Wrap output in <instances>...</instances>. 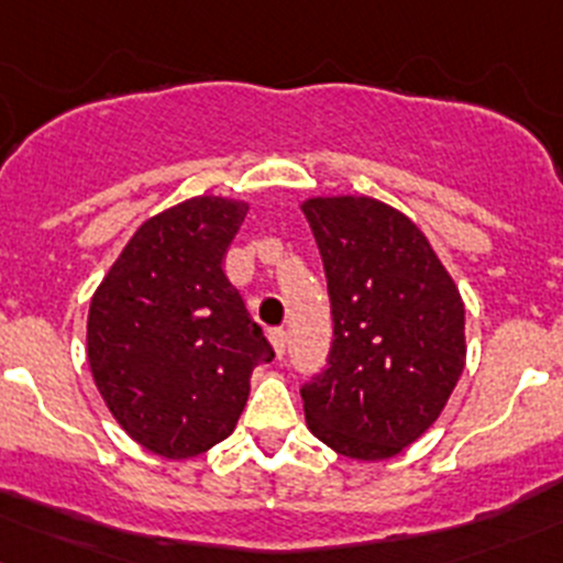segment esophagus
I'll return each instance as SVG.
<instances>
[{"label": "esophagus", "instance_id": "34e87169", "mask_svg": "<svg viewBox=\"0 0 563 563\" xmlns=\"http://www.w3.org/2000/svg\"><path fill=\"white\" fill-rule=\"evenodd\" d=\"M271 344H274L276 355H284V350H287V330L284 328H274L271 330Z\"/></svg>", "mask_w": 563, "mask_h": 563}]
</instances>
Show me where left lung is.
Wrapping results in <instances>:
<instances>
[{
    "instance_id": "left-lung-1",
    "label": "left lung",
    "mask_w": 563,
    "mask_h": 563,
    "mask_svg": "<svg viewBox=\"0 0 563 563\" xmlns=\"http://www.w3.org/2000/svg\"><path fill=\"white\" fill-rule=\"evenodd\" d=\"M303 213L328 279V366L300 387L320 442L385 461L420 439L466 357L463 300L411 219L374 197H317Z\"/></svg>"
}]
</instances>
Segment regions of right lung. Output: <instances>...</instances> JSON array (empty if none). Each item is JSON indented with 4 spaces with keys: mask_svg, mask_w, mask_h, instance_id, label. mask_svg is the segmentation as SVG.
Listing matches in <instances>:
<instances>
[{
    "mask_svg": "<svg viewBox=\"0 0 563 563\" xmlns=\"http://www.w3.org/2000/svg\"><path fill=\"white\" fill-rule=\"evenodd\" d=\"M246 211L202 195L156 213L91 298L97 387L119 426L162 457H192L228 439L254 366L276 355L222 268Z\"/></svg>",
    "mask_w": 563,
    "mask_h": 563,
    "instance_id": "obj_1",
    "label": "right lung"
}]
</instances>
